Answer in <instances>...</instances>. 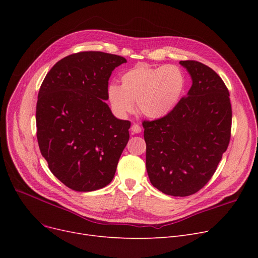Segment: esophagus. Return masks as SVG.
Returning a JSON list of instances; mask_svg holds the SVG:
<instances>
[{
	"instance_id": "34e87169",
	"label": "esophagus",
	"mask_w": 258,
	"mask_h": 258,
	"mask_svg": "<svg viewBox=\"0 0 258 258\" xmlns=\"http://www.w3.org/2000/svg\"><path fill=\"white\" fill-rule=\"evenodd\" d=\"M141 131H142V128H141V126H140L139 124H133V125H132V132H133L134 134L141 133Z\"/></svg>"
}]
</instances>
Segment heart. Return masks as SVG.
Returning <instances> with one entry per match:
<instances>
[{
    "label": "heart",
    "mask_w": 258,
    "mask_h": 258,
    "mask_svg": "<svg viewBox=\"0 0 258 258\" xmlns=\"http://www.w3.org/2000/svg\"><path fill=\"white\" fill-rule=\"evenodd\" d=\"M185 85V75L177 66L138 64L121 75L120 88L110 86L107 96L113 110L119 115L132 113L134 102L137 101L142 115L158 119L177 106Z\"/></svg>",
    "instance_id": "heart-1"
}]
</instances>
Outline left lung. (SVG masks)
I'll return each instance as SVG.
<instances>
[{
    "instance_id": "left-lung-1",
    "label": "left lung",
    "mask_w": 258,
    "mask_h": 258,
    "mask_svg": "<svg viewBox=\"0 0 258 258\" xmlns=\"http://www.w3.org/2000/svg\"><path fill=\"white\" fill-rule=\"evenodd\" d=\"M192 86L166 116L144 120L151 183L173 197L198 192L214 174L231 137L232 108L223 79L197 60H181Z\"/></svg>"
}]
</instances>
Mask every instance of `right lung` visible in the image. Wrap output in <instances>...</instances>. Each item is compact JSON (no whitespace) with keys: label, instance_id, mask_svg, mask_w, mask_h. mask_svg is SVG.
Here are the masks:
<instances>
[{"label":"right lung","instance_id":"1","mask_svg":"<svg viewBox=\"0 0 258 258\" xmlns=\"http://www.w3.org/2000/svg\"><path fill=\"white\" fill-rule=\"evenodd\" d=\"M126 59L100 51L68 55L47 73L36 103V137L51 172L75 191L113 180L130 139L128 120L114 117L108 99L112 71Z\"/></svg>","mask_w":258,"mask_h":258}]
</instances>
